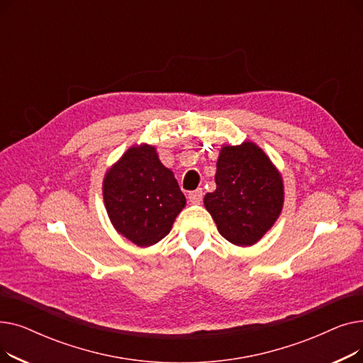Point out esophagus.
Masks as SVG:
<instances>
[{
	"instance_id": "obj_1",
	"label": "esophagus",
	"mask_w": 363,
	"mask_h": 363,
	"mask_svg": "<svg viewBox=\"0 0 363 363\" xmlns=\"http://www.w3.org/2000/svg\"><path fill=\"white\" fill-rule=\"evenodd\" d=\"M201 199H203V189L201 188H199V189H196V191H191L188 194V200L191 201L193 204H199L201 201Z\"/></svg>"
}]
</instances>
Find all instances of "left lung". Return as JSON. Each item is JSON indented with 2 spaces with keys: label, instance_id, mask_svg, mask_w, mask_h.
<instances>
[{
  "label": "left lung",
  "instance_id": "obj_1",
  "mask_svg": "<svg viewBox=\"0 0 363 363\" xmlns=\"http://www.w3.org/2000/svg\"><path fill=\"white\" fill-rule=\"evenodd\" d=\"M216 189L204 196L219 234L238 247L255 245L284 206V181L269 156L255 143L223 144L216 162Z\"/></svg>",
  "mask_w": 363,
  "mask_h": 363
}]
</instances>
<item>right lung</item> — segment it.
<instances>
[{
    "label": "right lung",
    "mask_w": 363,
    "mask_h": 363,
    "mask_svg": "<svg viewBox=\"0 0 363 363\" xmlns=\"http://www.w3.org/2000/svg\"><path fill=\"white\" fill-rule=\"evenodd\" d=\"M103 199L114 230L138 247L163 240L186 204L174 172L150 144H133L103 179Z\"/></svg>",
    "instance_id": "1"
}]
</instances>
